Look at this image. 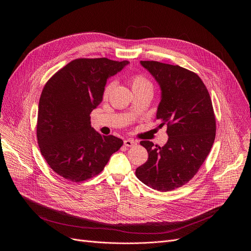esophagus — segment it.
Listing matches in <instances>:
<instances>
[{
	"mask_svg": "<svg viewBox=\"0 0 251 251\" xmlns=\"http://www.w3.org/2000/svg\"><path fill=\"white\" fill-rule=\"evenodd\" d=\"M137 144H138V141H136L134 139H126V140H124V145L126 147H133V146H135Z\"/></svg>",
	"mask_w": 251,
	"mask_h": 251,
	"instance_id": "esophagus-1",
	"label": "esophagus"
}]
</instances>
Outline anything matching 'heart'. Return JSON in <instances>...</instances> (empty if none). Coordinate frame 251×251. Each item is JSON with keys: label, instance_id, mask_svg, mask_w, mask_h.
<instances>
[{"label": "heart", "instance_id": "heart-1", "mask_svg": "<svg viewBox=\"0 0 251 251\" xmlns=\"http://www.w3.org/2000/svg\"><path fill=\"white\" fill-rule=\"evenodd\" d=\"M113 82H110L109 84H107V86L104 89V96L107 97L111 91L113 87ZM130 84L131 88L134 92H139V91H151L153 90V84L152 82L144 75H135L130 77Z\"/></svg>", "mask_w": 251, "mask_h": 251}]
</instances>
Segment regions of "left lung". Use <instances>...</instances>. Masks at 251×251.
<instances>
[{
	"instance_id": "1",
	"label": "left lung",
	"mask_w": 251,
	"mask_h": 251,
	"mask_svg": "<svg viewBox=\"0 0 251 251\" xmlns=\"http://www.w3.org/2000/svg\"><path fill=\"white\" fill-rule=\"evenodd\" d=\"M162 91L156 118L167 126L163 147L150 141L140 144L148 151L147 162L136 169L139 180L160 192L187 184L198 173L216 138V117L209 93L198 75L178 65L141 60Z\"/></svg>"
}]
</instances>
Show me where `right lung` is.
I'll list each match as a JSON object with an SVG mask.
<instances>
[{
  "mask_svg": "<svg viewBox=\"0 0 251 251\" xmlns=\"http://www.w3.org/2000/svg\"><path fill=\"white\" fill-rule=\"evenodd\" d=\"M128 63L77 58L46 83L39 103L38 143L51 170L66 180L78 183L98 175L123 145L121 139L95 131L90 113L102 101L107 79Z\"/></svg>",
  "mask_w": 251,
  "mask_h": 251,
  "instance_id": "obj_1",
  "label": "right lung"
}]
</instances>
